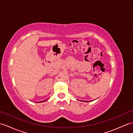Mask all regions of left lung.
Returning <instances> with one entry per match:
<instances>
[{
  "label": "left lung",
  "instance_id": "8db88e82",
  "mask_svg": "<svg viewBox=\"0 0 133 133\" xmlns=\"http://www.w3.org/2000/svg\"><path fill=\"white\" fill-rule=\"evenodd\" d=\"M86 102H87V101H86Z\"/></svg>",
  "mask_w": 133,
  "mask_h": 133
}]
</instances>
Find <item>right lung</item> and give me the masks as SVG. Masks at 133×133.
<instances>
[{"label": "right lung", "mask_w": 133, "mask_h": 133, "mask_svg": "<svg viewBox=\"0 0 133 133\" xmlns=\"http://www.w3.org/2000/svg\"><path fill=\"white\" fill-rule=\"evenodd\" d=\"M47 99H46V100H43V101H41V102H38V103H39V102H40V103H42V102H45V101H46V100H47Z\"/></svg>", "instance_id": "right-lung-1"}]
</instances>
